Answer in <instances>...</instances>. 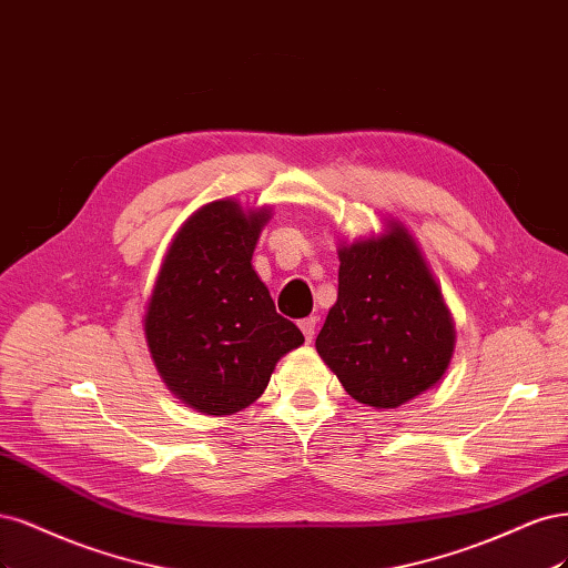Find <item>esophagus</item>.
I'll use <instances>...</instances> for the list:
<instances>
[{
  "label": "esophagus",
  "mask_w": 568,
  "mask_h": 568,
  "mask_svg": "<svg viewBox=\"0 0 568 568\" xmlns=\"http://www.w3.org/2000/svg\"><path fill=\"white\" fill-rule=\"evenodd\" d=\"M316 316H308V318H304V321H300V327H302V333H304V337H306V342H311L314 339V335H316Z\"/></svg>",
  "instance_id": "obj_1"
}]
</instances>
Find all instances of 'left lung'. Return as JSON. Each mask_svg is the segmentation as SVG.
<instances>
[{"label": "left lung", "instance_id": "8db88e82", "mask_svg": "<svg viewBox=\"0 0 568 568\" xmlns=\"http://www.w3.org/2000/svg\"><path fill=\"white\" fill-rule=\"evenodd\" d=\"M453 342L442 292L404 229L339 250L337 302L316 349L356 400L396 408L434 387Z\"/></svg>", "mask_w": 568, "mask_h": 568}]
</instances>
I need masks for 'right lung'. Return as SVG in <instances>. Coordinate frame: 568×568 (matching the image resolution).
<instances>
[{"mask_svg":"<svg viewBox=\"0 0 568 568\" xmlns=\"http://www.w3.org/2000/svg\"><path fill=\"white\" fill-rule=\"evenodd\" d=\"M266 219L216 200L176 233L160 268L145 339L168 387L200 413L247 408L278 358L304 342L250 264Z\"/></svg>","mask_w":568,"mask_h":568,"instance_id":"obj_1","label":"right lung"}]
</instances>
